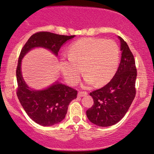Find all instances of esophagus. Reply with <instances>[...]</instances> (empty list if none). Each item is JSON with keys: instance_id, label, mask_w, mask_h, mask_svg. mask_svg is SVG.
Returning a JSON list of instances; mask_svg holds the SVG:
<instances>
[{"instance_id": "esophagus-1", "label": "esophagus", "mask_w": 154, "mask_h": 154, "mask_svg": "<svg viewBox=\"0 0 154 154\" xmlns=\"http://www.w3.org/2000/svg\"><path fill=\"white\" fill-rule=\"evenodd\" d=\"M88 94L87 92H83V91H79V93H78V95L79 97H84L86 96Z\"/></svg>"}]
</instances>
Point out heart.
Returning <instances> with one entry per match:
<instances>
[{"instance_id": "heart-1", "label": "heart", "mask_w": 154, "mask_h": 154, "mask_svg": "<svg viewBox=\"0 0 154 154\" xmlns=\"http://www.w3.org/2000/svg\"><path fill=\"white\" fill-rule=\"evenodd\" d=\"M68 60L61 61V71L70 85L76 83L82 74L85 82L102 85L111 79L119 67V46L113 40L86 38L75 41L69 48Z\"/></svg>"}]
</instances>
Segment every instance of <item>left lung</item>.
Masks as SVG:
<instances>
[{
    "mask_svg": "<svg viewBox=\"0 0 154 154\" xmlns=\"http://www.w3.org/2000/svg\"><path fill=\"white\" fill-rule=\"evenodd\" d=\"M121 63L114 76L106 85L90 92L94 104L86 111L91 123L100 127L114 125L123 119L136 94L135 61L127 43L119 36Z\"/></svg>",
    "mask_w": 154,
    "mask_h": 154,
    "instance_id": "1",
    "label": "left lung"
}]
</instances>
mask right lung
<instances>
[{
    "mask_svg": "<svg viewBox=\"0 0 154 154\" xmlns=\"http://www.w3.org/2000/svg\"><path fill=\"white\" fill-rule=\"evenodd\" d=\"M74 36L41 31L31 35L21 50L16 70L17 95L27 115L41 125L51 126L62 121L66 114L69 103L77 97V90L59 82L45 90L31 89L23 79L22 60L31 49L39 47L50 50L57 56L63 44Z\"/></svg>",
    "mask_w": 154,
    "mask_h": 154,
    "instance_id": "obj_1",
    "label": "right lung"
}]
</instances>
